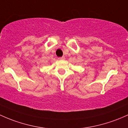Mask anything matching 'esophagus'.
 Listing matches in <instances>:
<instances>
[{"label":"esophagus","mask_w":128,"mask_h":128,"mask_svg":"<svg viewBox=\"0 0 128 128\" xmlns=\"http://www.w3.org/2000/svg\"><path fill=\"white\" fill-rule=\"evenodd\" d=\"M58 60H65V57H64V56L60 57V58H59Z\"/></svg>","instance_id":"obj_1"}]
</instances>
